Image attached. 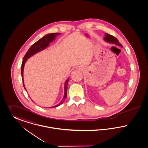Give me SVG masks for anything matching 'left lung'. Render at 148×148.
Instances as JSON below:
<instances>
[{"mask_svg":"<svg viewBox=\"0 0 148 148\" xmlns=\"http://www.w3.org/2000/svg\"><path fill=\"white\" fill-rule=\"evenodd\" d=\"M105 36H104V40L105 41L110 43V44H114L116 45L119 46L120 47H122V45L119 42L118 40L113 36L110 35L107 33H105Z\"/></svg>","mask_w":148,"mask_h":148,"instance_id":"1","label":"left lung"}]
</instances>
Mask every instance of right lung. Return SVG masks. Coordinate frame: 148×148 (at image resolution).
Returning a JSON list of instances; mask_svg holds the SVG:
<instances>
[{
    "mask_svg": "<svg viewBox=\"0 0 148 148\" xmlns=\"http://www.w3.org/2000/svg\"><path fill=\"white\" fill-rule=\"evenodd\" d=\"M60 35H61V33H53V34H49L45 35L41 39H40L38 41H37L36 42H35V44H33L31 46V47L29 49V50L27 51L26 55H25V56L23 58V60L22 61V66H21V75H22V81L23 83V87L25 88L26 90V89L25 86L24 80H23V69H24L25 64L27 60V59L28 58H29L30 57H31L32 56L34 55L36 53L40 52L44 49H45L46 47H47L49 46V45H50V43L52 42L55 39V37L57 36ZM68 81H69V78L65 82V86H64V96L62 101L59 104H57L55 106L51 107V108L59 106L64 102V101L66 99V97L67 96V88H68Z\"/></svg>",
    "mask_w": 148,
    "mask_h": 148,
    "instance_id": "obj_1",
    "label": "right lung"
}]
</instances>
